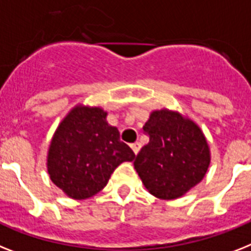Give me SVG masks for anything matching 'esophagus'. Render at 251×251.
<instances>
[{
	"label": "esophagus",
	"mask_w": 251,
	"mask_h": 251,
	"mask_svg": "<svg viewBox=\"0 0 251 251\" xmlns=\"http://www.w3.org/2000/svg\"><path fill=\"white\" fill-rule=\"evenodd\" d=\"M130 148H132V150H133V152H134V154L137 155L138 152H140L141 144H140V142H134V144H132V145H130Z\"/></svg>",
	"instance_id": "esophagus-1"
}]
</instances>
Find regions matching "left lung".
<instances>
[{"mask_svg":"<svg viewBox=\"0 0 251 251\" xmlns=\"http://www.w3.org/2000/svg\"><path fill=\"white\" fill-rule=\"evenodd\" d=\"M144 130L150 141L133 164L151 195L173 200L201 182L210 164V149L195 122L178 111L160 109L151 111Z\"/></svg>","mask_w":251,"mask_h":251,"instance_id":"1","label":"left lung"}]
</instances>
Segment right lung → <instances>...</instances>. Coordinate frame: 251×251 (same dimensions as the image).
I'll return each instance as SVG.
<instances>
[{"label":"right lung","mask_w":251,"mask_h":251,"mask_svg":"<svg viewBox=\"0 0 251 251\" xmlns=\"http://www.w3.org/2000/svg\"><path fill=\"white\" fill-rule=\"evenodd\" d=\"M99 106L76 105L56 128L47 152L51 181L66 196L83 200L100 192L111 173L136 155Z\"/></svg>","instance_id":"obj_1"}]
</instances>
